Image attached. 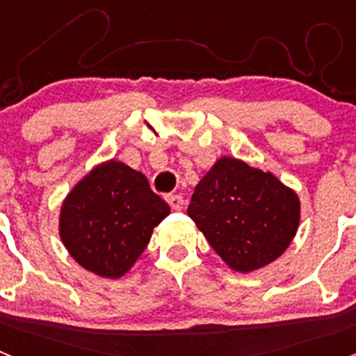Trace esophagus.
<instances>
[{
    "mask_svg": "<svg viewBox=\"0 0 356 356\" xmlns=\"http://www.w3.org/2000/svg\"><path fill=\"white\" fill-rule=\"evenodd\" d=\"M165 200H168L169 207H171L172 210H181V207H184V197H181L180 194H169Z\"/></svg>",
    "mask_w": 356,
    "mask_h": 356,
    "instance_id": "esophagus-1",
    "label": "esophagus"
}]
</instances>
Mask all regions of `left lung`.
<instances>
[{"instance_id": "8db88e82", "label": "left lung", "mask_w": 356, "mask_h": 356, "mask_svg": "<svg viewBox=\"0 0 356 356\" xmlns=\"http://www.w3.org/2000/svg\"><path fill=\"white\" fill-rule=\"evenodd\" d=\"M187 213L232 269L250 273L287 250L300 200L271 172L225 156L196 185Z\"/></svg>"}]
</instances>
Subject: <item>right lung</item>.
<instances>
[{
	"label": "right lung",
	"mask_w": 356,
	"mask_h": 356,
	"mask_svg": "<svg viewBox=\"0 0 356 356\" xmlns=\"http://www.w3.org/2000/svg\"><path fill=\"white\" fill-rule=\"evenodd\" d=\"M168 213L169 205L151 191L143 172L110 160L94 168L64 201L60 237L87 271L119 278Z\"/></svg>",
	"instance_id": "right-lung-1"
}]
</instances>
